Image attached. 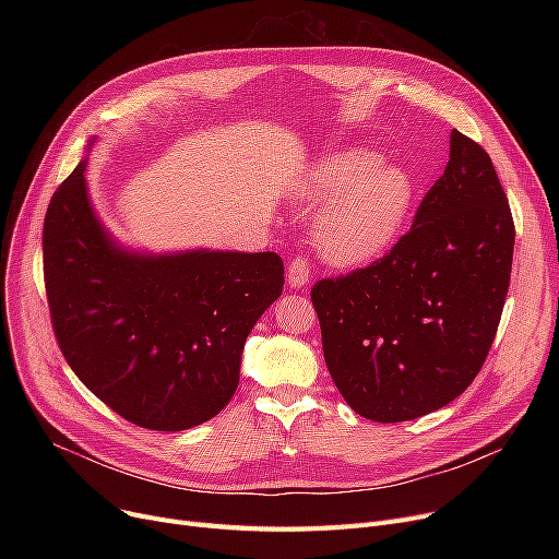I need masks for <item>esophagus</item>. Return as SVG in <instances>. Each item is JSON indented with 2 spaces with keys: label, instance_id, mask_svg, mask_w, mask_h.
<instances>
[{
  "label": "esophagus",
  "instance_id": "obj_1",
  "mask_svg": "<svg viewBox=\"0 0 559 559\" xmlns=\"http://www.w3.org/2000/svg\"><path fill=\"white\" fill-rule=\"evenodd\" d=\"M310 281V267L306 258H292L287 267V285L292 289H301Z\"/></svg>",
  "mask_w": 559,
  "mask_h": 559
}]
</instances>
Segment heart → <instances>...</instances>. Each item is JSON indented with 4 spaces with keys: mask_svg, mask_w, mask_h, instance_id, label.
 <instances>
[{
    "mask_svg": "<svg viewBox=\"0 0 559 559\" xmlns=\"http://www.w3.org/2000/svg\"><path fill=\"white\" fill-rule=\"evenodd\" d=\"M297 194L324 201L312 224L317 253L337 267H358L401 240L415 211L417 183L405 167L385 163L369 146H344L299 176Z\"/></svg>",
    "mask_w": 559,
    "mask_h": 559,
    "instance_id": "1",
    "label": "heart"
}]
</instances>
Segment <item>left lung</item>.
<instances>
[{"label": "left lung", "instance_id": "8db88e82", "mask_svg": "<svg viewBox=\"0 0 559 559\" xmlns=\"http://www.w3.org/2000/svg\"><path fill=\"white\" fill-rule=\"evenodd\" d=\"M512 253L514 222L491 158L453 129L447 169L409 233L369 267L310 292L344 401L396 424L457 399L489 354Z\"/></svg>", "mask_w": 559, "mask_h": 559}]
</instances>
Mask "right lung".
<instances>
[{"mask_svg":"<svg viewBox=\"0 0 559 559\" xmlns=\"http://www.w3.org/2000/svg\"><path fill=\"white\" fill-rule=\"evenodd\" d=\"M85 167L87 158L53 192L43 228L58 346L81 383L127 421L194 428L235 394L245 342L283 292V260L274 251L127 249L95 213Z\"/></svg>","mask_w":559,"mask_h":559,"instance_id":"right-lung-1","label":"right lung"}]
</instances>
